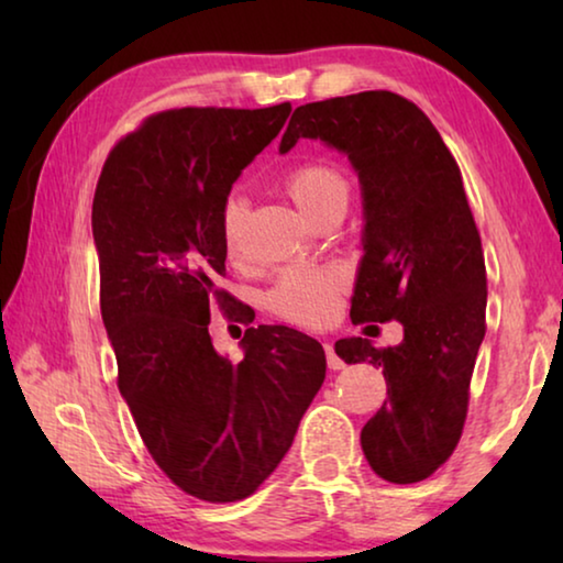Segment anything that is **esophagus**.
I'll return each mask as SVG.
<instances>
[{
  "instance_id": "1",
  "label": "esophagus",
  "mask_w": 563,
  "mask_h": 563,
  "mask_svg": "<svg viewBox=\"0 0 563 563\" xmlns=\"http://www.w3.org/2000/svg\"><path fill=\"white\" fill-rule=\"evenodd\" d=\"M325 355H328V367L330 369H342V367H345V362H342V357L335 352V345H332V342H325Z\"/></svg>"
}]
</instances>
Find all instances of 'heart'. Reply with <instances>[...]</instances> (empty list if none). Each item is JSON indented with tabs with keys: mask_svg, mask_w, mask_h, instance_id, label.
Listing matches in <instances>:
<instances>
[{
	"mask_svg": "<svg viewBox=\"0 0 563 563\" xmlns=\"http://www.w3.org/2000/svg\"><path fill=\"white\" fill-rule=\"evenodd\" d=\"M285 188H288L295 206L316 221V218L338 201H347V184L338 168L322 161H310V164L295 166L285 176ZM247 216V201L241 194L228 196L221 216V233L228 253H238L241 245V233ZM338 278L332 273L316 268H298L288 271L275 285L271 295L273 310L290 322L300 325H318L328 320L335 305Z\"/></svg>",
	"mask_w": 563,
	"mask_h": 563,
	"instance_id": "1",
	"label": "heart"
}]
</instances>
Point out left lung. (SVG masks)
I'll return each mask as SVG.
<instances>
[{
    "label": "left lung",
    "mask_w": 563,
    "mask_h": 563,
    "mask_svg": "<svg viewBox=\"0 0 563 563\" xmlns=\"http://www.w3.org/2000/svg\"><path fill=\"white\" fill-rule=\"evenodd\" d=\"M300 139L345 154L360 180L352 322L397 320L405 330L389 347L369 338L335 342L347 365L373 362L387 379L385 405L362 427V452L387 482H422L460 442L487 330V271L460 166L432 121L393 91L298 107L280 154Z\"/></svg>",
    "instance_id": "1"
}]
</instances>
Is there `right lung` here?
<instances>
[{"label":"right lung","instance_id":"obj_1","mask_svg":"<svg viewBox=\"0 0 563 563\" xmlns=\"http://www.w3.org/2000/svg\"><path fill=\"white\" fill-rule=\"evenodd\" d=\"M290 103L174 109L111 151L91 208L101 318L121 397L156 464L206 501L268 479L325 379V350L285 325L247 328L233 362L208 335L223 308V206L278 136Z\"/></svg>","mask_w":563,"mask_h":563}]
</instances>
